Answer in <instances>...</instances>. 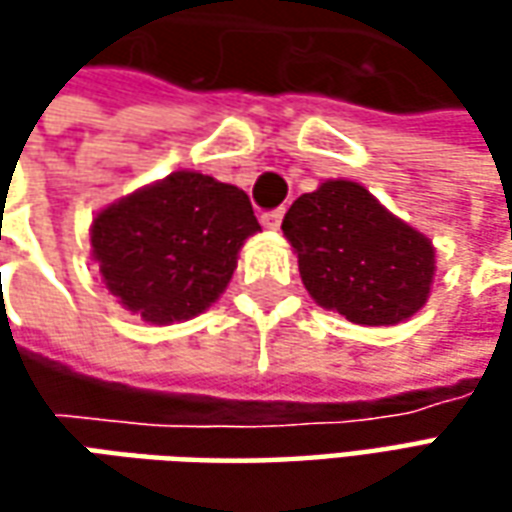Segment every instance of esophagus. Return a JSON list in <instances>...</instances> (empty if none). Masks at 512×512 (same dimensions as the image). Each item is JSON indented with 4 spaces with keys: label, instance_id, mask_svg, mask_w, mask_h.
<instances>
[{
    "label": "esophagus",
    "instance_id": "1",
    "mask_svg": "<svg viewBox=\"0 0 512 512\" xmlns=\"http://www.w3.org/2000/svg\"><path fill=\"white\" fill-rule=\"evenodd\" d=\"M282 219H285V210H282V207L262 213V225L270 227V230H279V227H282Z\"/></svg>",
    "mask_w": 512,
    "mask_h": 512
}]
</instances>
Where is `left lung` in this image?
<instances>
[{"label": "left lung", "instance_id": "1", "mask_svg": "<svg viewBox=\"0 0 512 512\" xmlns=\"http://www.w3.org/2000/svg\"><path fill=\"white\" fill-rule=\"evenodd\" d=\"M316 305L353 325H399L430 296L436 250L359 182L327 179L282 222Z\"/></svg>", "mask_w": 512, "mask_h": 512}]
</instances>
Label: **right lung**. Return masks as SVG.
<instances>
[{"instance_id": "right-lung-1", "label": "right lung", "mask_w": 512, "mask_h": 512, "mask_svg": "<svg viewBox=\"0 0 512 512\" xmlns=\"http://www.w3.org/2000/svg\"><path fill=\"white\" fill-rule=\"evenodd\" d=\"M262 230L245 190L176 170L96 213L90 247L108 290L150 325L213 305L247 236Z\"/></svg>"}]
</instances>
